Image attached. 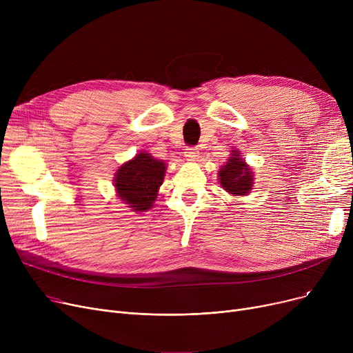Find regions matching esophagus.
<instances>
[{
  "label": "esophagus",
  "mask_w": 353,
  "mask_h": 353,
  "mask_svg": "<svg viewBox=\"0 0 353 353\" xmlns=\"http://www.w3.org/2000/svg\"><path fill=\"white\" fill-rule=\"evenodd\" d=\"M184 157H186L189 161H197L200 159L197 147H188L186 152H184Z\"/></svg>",
  "instance_id": "esophagus-1"
}]
</instances>
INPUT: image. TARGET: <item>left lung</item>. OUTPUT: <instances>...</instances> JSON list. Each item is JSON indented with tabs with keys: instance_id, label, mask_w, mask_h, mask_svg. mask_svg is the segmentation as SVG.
Listing matches in <instances>:
<instances>
[{
	"instance_id": "left-lung-1",
	"label": "left lung",
	"mask_w": 353,
	"mask_h": 353,
	"mask_svg": "<svg viewBox=\"0 0 353 353\" xmlns=\"http://www.w3.org/2000/svg\"><path fill=\"white\" fill-rule=\"evenodd\" d=\"M219 181L221 188L233 196L249 194L253 189V172L237 150H232L228 163L221 165Z\"/></svg>"
}]
</instances>
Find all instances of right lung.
<instances>
[{
    "mask_svg": "<svg viewBox=\"0 0 353 353\" xmlns=\"http://www.w3.org/2000/svg\"><path fill=\"white\" fill-rule=\"evenodd\" d=\"M165 163L154 159L150 153L141 152L134 159L119 167L114 174V188L117 196L132 208L133 212L152 209L161 186Z\"/></svg>",
    "mask_w": 353,
    "mask_h": 353,
    "instance_id": "right-lung-1",
    "label": "right lung"
}]
</instances>
